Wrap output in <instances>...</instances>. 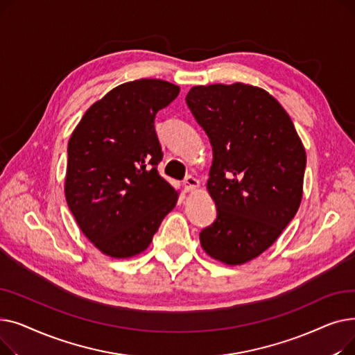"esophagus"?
<instances>
[{
    "label": "esophagus",
    "instance_id": "esophagus-1",
    "mask_svg": "<svg viewBox=\"0 0 355 355\" xmlns=\"http://www.w3.org/2000/svg\"><path fill=\"white\" fill-rule=\"evenodd\" d=\"M184 184H185V187H187V190H189V191H196V190L198 189L200 181H198L197 178H194V177L189 175L187 178H185Z\"/></svg>",
    "mask_w": 355,
    "mask_h": 355
}]
</instances>
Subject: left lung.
<instances>
[{
    "label": "left lung",
    "mask_w": 355,
    "mask_h": 355,
    "mask_svg": "<svg viewBox=\"0 0 355 355\" xmlns=\"http://www.w3.org/2000/svg\"><path fill=\"white\" fill-rule=\"evenodd\" d=\"M213 146L207 190L217 218L200 243L226 265L269 249L302 200L306 154L286 110L252 85L194 86L185 96Z\"/></svg>",
    "instance_id": "1"
}]
</instances>
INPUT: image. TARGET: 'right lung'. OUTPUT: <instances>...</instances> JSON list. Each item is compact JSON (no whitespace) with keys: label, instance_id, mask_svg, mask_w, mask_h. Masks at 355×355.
Listing matches in <instances>:
<instances>
[{"label":"right lung","instance_id":"obj_1","mask_svg":"<svg viewBox=\"0 0 355 355\" xmlns=\"http://www.w3.org/2000/svg\"><path fill=\"white\" fill-rule=\"evenodd\" d=\"M178 93L159 79L122 83L86 110L69 139L67 206L110 257L142 253L175 207L178 191L157 170L162 151L154 121Z\"/></svg>","mask_w":355,"mask_h":355}]
</instances>
